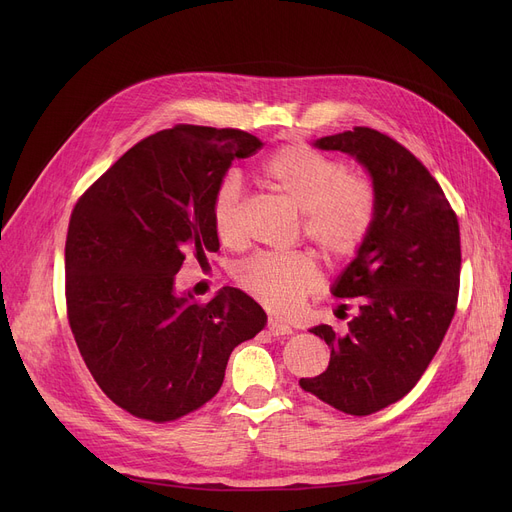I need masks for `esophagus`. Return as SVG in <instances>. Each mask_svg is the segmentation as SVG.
Here are the masks:
<instances>
[{
    "mask_svg": "<svg viewBox=\"0 0 512 512\" xmlns=\"http://www.w3.org/2000/svg\"><path fill=\"white\" fill-rule=\"evenodd\" d=\"M267 330H270L272 336H290L292 334V328L288 324H284V321H278V319L267 321Z\"/></svg>",
    "mask_w": 512,
    "mask_h": 512,
    "instance_id": "obj_1",
    "label": "esophagus"
}]
</instances>
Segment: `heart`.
<instances>
[{
    "label": "heart",
    "instance_id": "b5f03b06",
    "mask_svg": "<svg viewBox=\"0 0 512 512\" xmlns=\"http://www.w3.org/2000/svg\"><path fill=\"white\" fill-rule=\"evenodd\" d=\"M263 182L303 213V234L328 261L359 251L373 220V188L344 164L309 145L278 149L263 166ZM211 222L228 247L242 242V188L226 176L211 199ZM236 282L276 313L297 309L319 284L315 261L305 253L255 255L238 265Z\"/></svg>",
    "mask_w": 512,
    "mask_h": 512
}]
</instances>
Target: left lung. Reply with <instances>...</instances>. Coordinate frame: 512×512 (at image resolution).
I'll return each instance as SVG.
<instances>
[{"instance_id": "1", "label": "left lung", "mask_w": 512, "mask_h": 512, "mask_svg": "<svg viewBox=\"0 0 512 512\" xmlns=\"http://www.w3.org/2000/svg\"><path fill=\"white\" fill-rule=\"evenodd\" d=\"M315 147L342 151L373 182V220L332 294L355 299L348 332H309L330 346V365L299 384L348 415L382 411L413 390L444 340L461 284V232L442 186L388 134L355 126ZM346 307V305H344Z\"/></svg>"}]
</instances>
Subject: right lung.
I'll use <instances>...</instances> for the list:
<instances>
[{
  "instance_id": "obj_1",
  "label": "right lung",
  "mask_w": 512,
  "mask_h": 512,
  "mask_svg": "<svg viewBox=\"0 0 512 512\" xmlns=\"http://www.w3.org/2000/svg\"><path fill=\"white\" fill-rule=\"evenodd\" d=\"M261 147L245 130L178 124L128 149L72 209L70 330L97 386L134 417L166 423L201 409L222 388L234 346L265 326L238 288L197 303L174 284L188 251L220 249L215 188L234 159Z\"/></svg>"
}]
</instances>
